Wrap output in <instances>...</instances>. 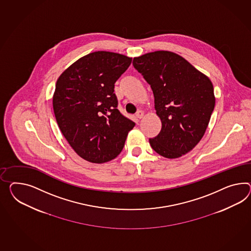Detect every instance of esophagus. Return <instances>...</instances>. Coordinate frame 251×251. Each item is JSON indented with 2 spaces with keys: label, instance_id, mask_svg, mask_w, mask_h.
Masks as SVG:
<instances>
[{
  "label": "esophagus",
  "instance_id": "34e87169",
  "mask_svg": "<svg viewBox=\"0 0 251 251\" xmlns=\"http://www.w3.org/2000/svg\"><path fill=\"white\" fill-rule=\"evenodd\" d=\"M143 116H144V112H143V111H138V112H136V114H135V117H136L137 119H141Z\"/></svg>",
  "mask_w": 251,
  "mask_h": 251
}]
</instances>
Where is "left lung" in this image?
<instances>
[{
	"instance_id": "obj_1",
	"label": "left lung",
	"mask_w": 251,
	"mask_h": 251,
	"mask_svg": "<svg viewBox=\"0 0 251 251\" xmlns=\"http://www.w3.org/2000/svg\"><path fill=\"white\" fill-rule=\"evenodd\" d=\"M133 65L150 84L162 128L151 148L167 158H177L201 140L215 107L209 78L186 59L171 51H156L134 58Z\"/></svg>"
}]
</instances>
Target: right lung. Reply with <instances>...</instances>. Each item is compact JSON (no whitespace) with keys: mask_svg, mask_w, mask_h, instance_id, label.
<instances>
[{"mask_svg":"<svg viewBox=\"0 0 251 251\" xmlns=\"http://www.w3.org/2000/svg\"><path fill=\"white\" fill-rule=\"evenodd\" d=\"M132 58L98 51L80 58L58 78L52 106L58 126L75 153L102 164L121 153L135 122L117 109L115 84Z\"/></svg>","mask_w":251,"mask_h":251,"instance_id":"right-lung-1","label":"right lung"}]
</instances>
